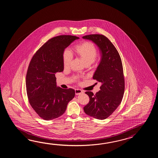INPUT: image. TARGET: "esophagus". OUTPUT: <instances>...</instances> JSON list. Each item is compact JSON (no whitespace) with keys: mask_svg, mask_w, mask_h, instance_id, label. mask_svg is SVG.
Here are the masks:
<instances>
[{"mask_svg":"<svg viewBox=\"0 0 158 158\" xmlns=\"http://www.w3.org/2000/svg\"><path fill=\"white\" fill-rule=\"evenodd\" d=\"M84 93V91L81 90L80 89H76L75 90V94L76 95H80L81 94H83Z\"/></svg>","mask_w":158,"mask_h":158,"instance_id":"1","label":"esophagus"}]
</instances>
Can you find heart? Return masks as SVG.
<instances>
[{
    "mask_svg": "<svg viewBox=\"0 0 158 158\" xmlns=\"http://www.w3.org/2000/svg\"><path fill=\"white\" fill-rule=\"evenodd\" d=\"M75 54L84 61L85 65H90L94 62L97 55V50L94 44L86 41L76 45L74 47ZM72 60V56L69 51H64L63 54V63L64 68L69 66Z\"/></svg>",
    "mask_w": 158,
    "mask_h": 158,
    "instance_id": "b5f03b06",
    "label": "heart"
}]
</instances>
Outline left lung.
Returning <instances> with one entry per match:
<instances>
[{
	"instance_id": "left-lung-1",
	"label": "left lung",
	"mask_w": 158,
	"mask_h": 158,
	"mask_svg": "<svg viewBox=\"0 0 158 158\" xmlns=\"http://www.w3.org/2000/svg\"><path fill=\"white\" fill-rule=\"evenodd\" d=\"M82 38L91 40L101 52V61L93 75L100 82L101 90L94 95L85 93L90 98L84 107L86 114L99 120L109 117L121 103L124 93L125 81L121 58L111 41L103 35L91 34Z\"/></svg>"
}]
</instances>
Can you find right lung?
Wrapping results in <instances>:
<instances>
[{
    "mask_svg": "<svg viewBox=\"0 0 158 158\" xmlns=\"http://www.w3.org/2000/svg\"><path fill=\"white\" fill-rule=\"evenodd\" d=\"M79 37L59 35L48 40L34 55L27 71V95L31 107L45 120L59 118L74 97L72 89L57 86L55 73L64 70L63 54Z\"/></svg>",
    "mask_w": 158,
    "mask_h": 158,
    "instance_id": "1",
    "label": "right lung"
}]
</instances>
